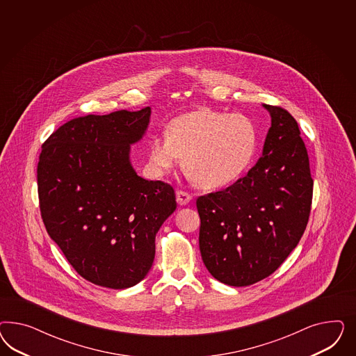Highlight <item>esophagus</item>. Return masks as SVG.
Masks as SVG:
<instances>
[{
  "label": "esophagus",
  "instance_id": "obj_1",
  "mask_svg": "<svg viewBox=\"0 0 356 356\" xmlns=\"http://www.w3.org/2000/svg\"><path fill=\"white\" fill-rule=\"evenodd\" d=\"M176 201L180 206L188 205L191 201H192V195L183 191H177L176 192Z\"/></svg>",
  "mask_w": 356,
  "mask_h": 356
}]
</instances>
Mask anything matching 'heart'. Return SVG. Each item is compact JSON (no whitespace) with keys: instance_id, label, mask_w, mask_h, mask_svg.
Instances as JSON below:
<instances>
[{"instance_id":"1","label":"heart","mask_w":356,"mask_h":356,"mask_svg":"<svg viewBox=\"0 0 356 356\" xmlns=\"http://www.w3.org/2000/svg\"><path fill=\"white\" fill-rule=\"evenodd\" d=\"M257 147V128L241 113L202 108L173 119L167 134L150 142L149 165L156 175L184 167L204 188H222L247 171Z\"/></svg>"}]
</instances>
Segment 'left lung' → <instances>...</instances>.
<instances>
[{
	"mask_svg": "<svg viewBox=\"0 0 356 356\" xmlns=\"http://www.w3.org/2000/svg\"><path fill=\"white\" fill-rule=\"evenodd\" d=\"M271 127L247 176L197 200L200 250L216 280L244 287L273 274L300 241L312 204L309 158L296 120L262 104Z\"/></svg>",
	"mask_w": 356,
	"mask_h": 356,
	"instance_id": "left-lung-1",
	"label": "left lung"
}]
</instances>
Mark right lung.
I'll list each match as a JSON object with an SVG mask.
<instances>
[{"label":"right lung","instance_id":"obj_1","mask_svg":"<svg viewBox=\"0 0 356 356\" xmlns=\"http://www.w3.org/2000/svg\"><path fill=\"white\" fill-rule=\"evenodd\" d=\"M150 118L146 107L72 120L39 158L48 235L81 277L107 289H129L147 275L155 236L176 210L172 186L140 177L130 162Z\"/></svg>","mask_w":356,"mask_h":356}]
</instances>
